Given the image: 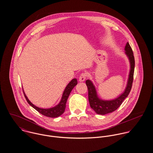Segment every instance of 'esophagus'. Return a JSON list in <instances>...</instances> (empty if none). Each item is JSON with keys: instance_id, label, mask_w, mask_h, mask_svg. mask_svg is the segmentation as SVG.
Returning a JSON list of instances; mask_svg holds the SVG:
<instances>
[{"instance_id": "esophagus-1", "label": "esophagus", "mask_w": 153, "mask_h": 153, "mask_svg": "<svg viewBox=\"0 0 153 153\" xmlns=\"http://www.w3.org/2000/svg\"><path fill=\"white\" fill-rule=\"evenodd\" d=\"M86 78H87V74L85 73H82L80 75L79 77V81L80 82H83L85 80Z\"/></svg>"}]
</instances>
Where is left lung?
I'll list each match as a JSON object with an SVG mask.
<instances>
[{
	"label": "left lung",
	"instance_id": "1",
	"mask_svg": "<svg viewBox=\"0 0 153 153\" xmlns=\"http://www.w3.org/2000/svg\"><path fill=\"white\" fill-rule=\"evenodd\" d=\"M125 51V53L130 62V71L126 89L118 97L112 100H101L97 95L96 89L92 81L88 79L85 82L88 90V100L90 107L98 114L105 115L116 110L122 104L124 100L128 97L131 91L133 82L135 60L132 50L128 42L126 45Z\"/></svg>",
	"mask_w": 153,
	"mask_h": 153
}]
</instances>
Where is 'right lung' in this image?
<instances>
[{"mask_svg":"<svg viewBox=\"0 0 153 153\" xmlns=\"http://www.w3.org/2000/svg\"><path fill=\"white\" fill-rule=\"evenodd\" d=\"M77 83H78V82H77V79L76 78H74L72 80H71V81L66 87L65 89L63 92L62 98H61L59 103L54 107L47 108V109L39 108V107L34 105L29 100V99L26 97L25 93L24 92L23 89V92L24 96H25L27 102L33 108H35L39 113H41V114L44 115L46 117H51V118H55V117H58L61 115L64 112L66 108V103L68 98L71 91L72 90V89L75 87V86H76V85H77Z\"/></svg>","mask_w":153,"mask_h":153,"instance_id":"add662e5","label":"right lung"}]
</instances>
